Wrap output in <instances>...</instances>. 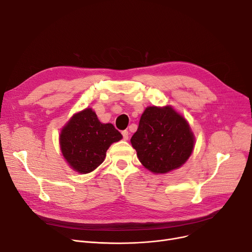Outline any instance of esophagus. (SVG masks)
<instances>
[{"instance_id":"obj_1","label":"esophagus","mask_w":252,"mask_h":252,"mask_svg":"<svg viewBox=\"0 0 252 252\" xmlns=\"http://www.w3.org/2000/svg\"><path fill=\"white\" fill-rule=\"evenodd\" d=\"M122 135H123V138H124V140H127L128 139V131L126 129V130H123L122 131Z\"/></svg>"}]
</instances>
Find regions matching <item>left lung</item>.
<instances>
[{"instance_id":"8db88e82","label":"left lung","mask_w":252,"mask_h":252,"mask_svg":"<svg viewBox=\"0 0 252 252\" xmlns=\"http://www.w3.org/2000/svg\"><path fill=\"white\" fill-rule=\"evenodd\" d=\"M130 143L145 167L165 174L186 162L193 151L194 136L186 119L173 108L152 106L142 114Z\"/></svg>"}]
</instances>
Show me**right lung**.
Instances as JSON below:
<instances>
[{
	"label": "right lung",
	"mask_w": 252,
	"mask_h": 252,
	"mask_svg": "<svg viewBox=\"0 0 252 252\" xmlns=\"http://www.w3.org/2000/svg\"><path fill=\"white\" fill-rule=\"evenodd\" d=\"M122 138L111 124H101L96 113L87 108L74 114L62 128L60 147L72 169L88 174L104 161L110 145Z\"/></svg>",
	"instance_id": "obj_1"
}]
</instances>
